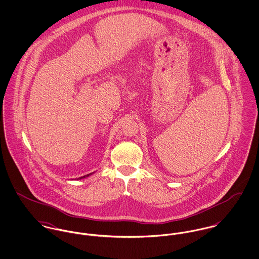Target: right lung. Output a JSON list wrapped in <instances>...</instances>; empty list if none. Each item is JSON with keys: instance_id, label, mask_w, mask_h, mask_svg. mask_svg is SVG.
Segmentation results:
<instances>
[{"instance_id": "add662e5", "label": "right lung", "mask_w": 259, "mask_h": 259, "mask_svg": "<svg viewBox=\"0 0 259 259\" xmlns=\"http://www.w3.org/2000/svg\"><path fill=\"white\" fill-rule=\"evenodd\" d=\"M93 174H95V172H92V174H89V175H85V176H83V177H80V178H77V179H75L76 181H78V180H82V179H85V178H88V177H90V176H92Z\"/></svg>"}]
</instances>
